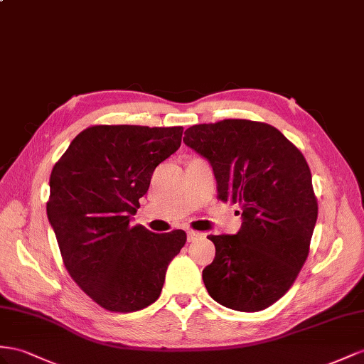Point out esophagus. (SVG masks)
Segmentation results:
<instances>
[{
    "label": "esophagus",
    "instance_id": "34e87169",
    "mask_svg": "<svg viewBox=\"0 0 364 364\" xmlns=\"http://www.w3.org/2000/svg\"><path fill=\"white\" fill-rule=\"evenodd\" d=\"M201 237H203L201 232H197V230H189L188 232V241H195V240H198Z\"/></svg>",
    "mask_w": 364,
    "mask_h": 364
}]
</instances>
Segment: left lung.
Listing matches in <instances>:
<instances>
[{"mask_svg":"<svg viewBox=\"0 0 364 364\" xmlns=\"http://www.w3.org/2000/svg\"><path fill=\"white\" fill-rule=\"evenodd\" d=\"M186 146L206 158L218 200L238 204L235 235H209L215 258L203 282L217 303L241 312L266 309L295 282L318 215L303 154L274 126L249 119L195 124Z\"/></svg>","mask_w":364,"mask_h":364,"instance_id":"8db88e82","label":"left lung"}]
</instances>
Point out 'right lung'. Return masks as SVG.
Returning a JSON list of instances; mask_svg holds the SVG:
<instances>
[{
    "instance_id": "add662e5",
    "label": "right lung",
    "mask_w": 364,
    "mask_h": 364,
    "mask_svg": "<svg viewBox=\"0 0 364 364\" xmlns=\"http://www.w3.org/2000/svg\"><path fill=\"white\" fill-rule=\"evenodd\" d=\"M183 127L92 126L50 173L48 218L68 272L93 301L135 312L158 300L186 232L155 234L130 220L155 167L178 151Z\"/></svg>"
}]
</instances>
